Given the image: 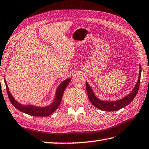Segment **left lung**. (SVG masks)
<instances>
[{"label":"left lung","mask_w":149,"mask_h":149,"mask_svg":"<svg viewBox=\"0 0 149 149\" xmlns=\"http://www.w3.org/2000/svg\"><path fill=\"white\" fill-rule=\"evenodd\" d=\"M140 79H141V67H140L138 80H137V82L136 84L135 88L134 89V90L132 91L130 94L128 95L127 97H125V98H123V99L117 101H103L99 99L95 95L93 91H92L91 87L88 85V84L87 83V82H86L87 93H88L89 99L90 100V102L92 103L93 105H94L95 106V107H97L100 109H102V110L107 111L119 110V109L124 108L125 106L128 105L133 100L134 97H136V95H137L139 90Z\"/></svg>","instance_id":"1"}]
</instances>
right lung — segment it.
<instances>
[{"label":"right lung","mask_w":149,"mask_h":149,"mask_svg":"<svg viewBox=\"0 0 149 149\" xmlns=\"http://www.w3.org/2000/svg\"><path fill=\"white\" fill-rule=\"evenodd\" d=\"M71 80V79H70V78H68V79L63 81V82L58 86L56 92L54 100L53 101L51 104L47 106V107H37V106H34L33 105L24 106L21 104H19L17 101L15 100L12 94L10 93L6 81L5 84L6 87L8 98H9L10 102H12L14 107L19 109V111L24 112V113L26 114H29L30 116L36 117H45L52 114L53 112L58 108L59 105L60 104L61 99H62L63 92L66 89L67 86H68V84L70 82Z\"/></svg>","instance_id":"right-lung-1"}]
</instances>
